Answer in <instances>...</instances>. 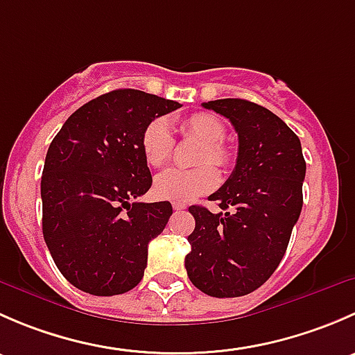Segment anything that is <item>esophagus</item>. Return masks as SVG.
Instances as JSON below:
<instances>
[{"label":"esophagus","instance_id":"obj_1","mask_svg":"<svg viewBox=\"0 0 355 355\" xmlns=\"http://www.w3.org/2000/svg\"><path fill=\"white\" fill-rule=\"evenodd\" d=\"M185 207H187V206H185L184 202H173V209L175 211H182V209H185Z\"/></svg>","mask_w":355,"mask_h":355}]
</instances>
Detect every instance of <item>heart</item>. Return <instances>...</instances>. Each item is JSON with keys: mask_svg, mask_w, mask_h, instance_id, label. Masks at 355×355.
<instances>
[{"mask_svg": "<svg viewBox=\"0 0 355 355\" xmlns=\"http://www.w3.org/2000/svg\"><path fill=\"white\" fill-rule=\"evenodd\" d=\"M180 130L184 137L194 139L202 144L196 164V170H171L163 171L156 177L153 192L161 200L173 202H191V200L206 196L218 187L216 168H227L230 164V153L223 148L225 128L223 121L209 113H194L180 121ZM175 148V139L170 123L164 118H153L141 134V151L146 163L153 168H161L170 161Z\"/></svg>", "mask_w": 355, "mask_h": 355, "instance_id": "b5f03b06", "label": "heart"}]
</instances>
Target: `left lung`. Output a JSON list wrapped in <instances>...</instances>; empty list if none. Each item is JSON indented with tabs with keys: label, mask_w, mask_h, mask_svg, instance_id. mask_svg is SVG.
Returning <instances> with one entry per match:
<instances>
[{
	"label": "left lung",
	"mask_w": 355,
	"mask_h": 355,
	"mask_svg": "<svg viewBox=\"0 0 355 355\" xmlns=\"http://www.w3.org/2000/svg\"><path fill=\"white\" fill-rule=\"evenodd\" d=\"M232 121L239 155L228 180L209 196L225 213L191 206L185 268L211 297H241L259 288L280 264L302 209L306 161L300 141L282 118L245 99L202 103Z\"/></svg>",
	"instance_id": "1"
}]
</instances>
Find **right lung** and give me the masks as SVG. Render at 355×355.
<instances>
[{
    "label": "right lung",
    "instance_id": "obj_1",
    "mask_svg": "<svg viewBox=\"0 0 355 355\" xmlns=\"http://www.w3.org/2000/svg\"><path fill=\"white\" fill-rule=\"evenodd\" d=\"M180 103L116 89L68 116L49 144L41 178L42 235L73 287L118 295L144 277L148 244L170 220L171 204L135 202L153 177L141 134Z\"/></svg>",
    "mask_w": 355,
    "mask_h": 355
}]
</instances>
